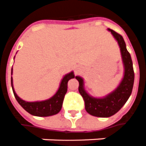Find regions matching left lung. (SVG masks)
Wrapping results in <instances>:
<instances>
[{"label": "left lung", "instance_id": "8db88e82", "mask_svg": "<svg viewBox=\"0 0 146 146\" xmlns=\"http://www.w3.org/2000/svg\"><path fill=\"white\" fill-rule=\"evenodd\" d=\"M117 42L120 48L121 57L123 64V77L113 91L102 98H94L89 94L85 90L84 79L80 76H75L78 81V91L85 101V108L88 113L97 117H110L119 111L121 108L127 101L133 90L134 81V72L131 56L126 47L123 38L114 31L108 28Z\"/></svg>", "mask_w": 146, "mask_h": 146}]
</instances>
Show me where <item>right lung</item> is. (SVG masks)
Here are the masks:
<instances>
[{
  "mask_svg": "<svg viewBox=\"0 0 146 146\" xmlns=\"http://www.w3.org/2000/svg\"><path fill=\"white\" fill-rule=\"evenodd\" d=\"M74 78H75L74 71H71L68 74H66L61 79L58 90L56 92V94L47 100L39 101H26L21 99L16 94L14 90L12 77H11V83H12L13 94L16 101H18L19 104H20L26 111L35 116L45 117V116H51L53 115L57 114L61 110L64 98L68 91V82L70 79Z\"/></svg>",
  "mask_w": 146,
  "mask_h": 146,
  "instance_id": "add662e5",
  "label": "right lung"
}]
</instances>
